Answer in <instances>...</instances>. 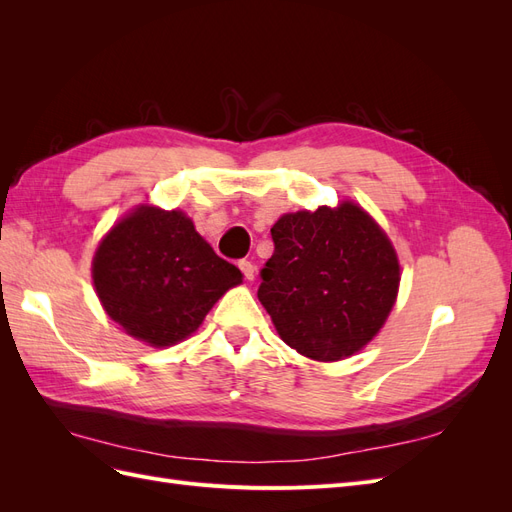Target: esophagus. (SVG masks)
Instances as JSON below:
<instances>
[{
	"instance_id": "obj_1",
	"label": "esophagus",
	"mask_w": 512,
	"mask_h": 512,
	"mask_svg": "<svg viewBox=\"0 0 512 512\" xmlns=\"http://www.w3.org/2000/svg\"><path fill=\"white\" fill-rule=\"evenodd\" d=\"M239 269H241V273L245 275V280H254V275H256V267L252 265L250 260H239Z\"/></svg>"
}]
</instances>
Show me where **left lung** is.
Instances as JSON below:
<instances>
[{"instance_id": "1", "label": "left lung", "mask_w": 512, "mask_h": 512, "mask_svg": "<svg viewBox=\"0 0 512 512\" xmlns=\"http://www.w3.org/2000/svg\"><path fill=\"white\" fill-rule=\"evenodd\" d=\"M271 239L258 299L284 342L316 361L361 350L380 331L399 288L397 254L380 226L344 203L286 213Z\"/></svg>"}]
</instances>
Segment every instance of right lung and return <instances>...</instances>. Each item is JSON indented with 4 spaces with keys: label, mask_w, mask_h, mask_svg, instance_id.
I'll return each mask as SVG.
<instances>
[{
    "label": "right lung",
    "mask_w": 512,
    "mask_h": 512,
    "mask_svg": "<svg viewBox=\"0 0 512 512\" xmlns=\"http://www.w3.org/2000/svg\"><path fill=\"white\" fill-rule=\"evenodd\" d=\"M241 271L213 252L181 211L141 207L102 239L94 286L106 314L149 346L192 335Z\"/></svg>",
    "instance_id": "obj_1"
}]
</instances>
